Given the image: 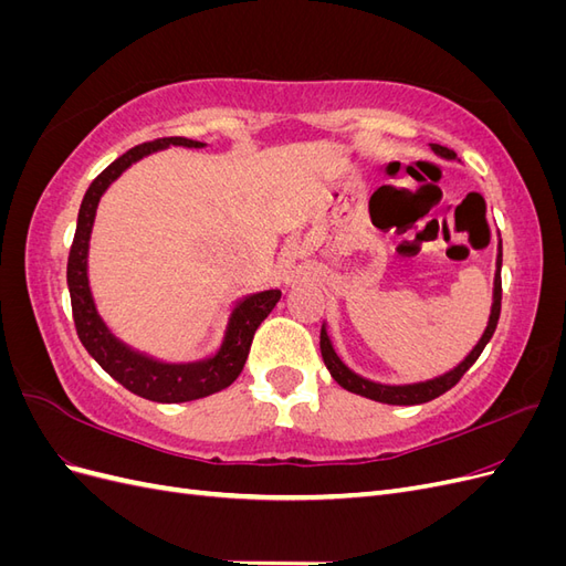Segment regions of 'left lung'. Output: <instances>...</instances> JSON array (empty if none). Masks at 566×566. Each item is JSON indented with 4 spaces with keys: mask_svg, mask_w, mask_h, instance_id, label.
<instances>
[{
    "mask_svg": "<svg viewBox=\"0 0 566 566\" xmlns=\"http://www.w3.org/2000/svg\"><path fill=\"white\" fill-rule=\"evenodd\" d=\"M432 153L443 160H458L455 153L447 146H439V144H430ZM501 266H503V243H501V235H499V254H495V273H493V297H491V314L486 321V328L482 333V337L476 339V345L470 349V354L462 358L458 366H453L451 370L437 375V378L430 380H418V382H403V385H387V382H375L364 378V375H358L356 370H352L342 358L337 356L335 347H333V339L328 335V323H323L321 328V356H323V364L325 368L331 370L333 380L345 387L352 394H358V397H366L373 401H380V403H391V406H416V403H427L437 397H441L443 391H449L462 375L470 370V366L476 361L479 354L484 352V347L489 345V339L495 333V325H499V316H501Z\"/></svg>",
    "mask_w": 566,
    "mask_h": 566,
    "instance_id": "left-lung-1",
    "label": "left lung"
}]
</instances>
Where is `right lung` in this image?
<instances>
[{
	"label": "right lung",
	"mask_w": 566,
	"mask_h": 566,
	"mask_svg": "<svg viewBox=\"0 0 566 566\" xmlns=\"http://www.w3.org/2000/svg\"><path fill=\"white\" fill-rule=\"evenodd\" d=\"M169 146L205 148V144L184 139V136L148 142L127 150L125 156H119L92 181L80 205L77 229L71 256H67V290H71L73 318L80 342L113 380L134 391L136 397H144L148 401L184 403L227 389L241 375L248 361L254 331L260 328V323L279 304L281 290H262V293L238 297L231 304L219 347L210 356L196 358V361H163L158 356L129 347L127 342L119 339L108 328V323L96 310L90 285V243L98 202L111 188V184L123 177V172H127L134 163Z\"/></svg>",
	"instance_id": "1"
}]
</instances>
